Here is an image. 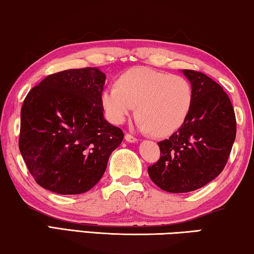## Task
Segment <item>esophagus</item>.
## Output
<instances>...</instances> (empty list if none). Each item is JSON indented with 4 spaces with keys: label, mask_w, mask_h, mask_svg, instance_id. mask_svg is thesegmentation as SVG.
Masks as SVG:
<instances>
[{
    "label": "esophagus",
    "mask_w": 254,
    "mask_h": 254,
    "mask_svg": "<svg viewBox=\"0 0 254 254\" xmlns=\"http://www.w3.org/2000/svg\"><path fill=\"white\" fill-rule=\"evenodd\" d=\"M125 139H126L127 142H129V143H135V142H137V140H138L135 136L128 134V132H126V134H125Z\"/></svg>",
    "instance_id": "obj_1"
}]
</instances>
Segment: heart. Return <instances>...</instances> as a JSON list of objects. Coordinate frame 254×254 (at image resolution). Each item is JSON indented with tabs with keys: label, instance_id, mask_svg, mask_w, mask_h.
<instances>
[{
	"label": "heart",
	"instance_id": "1",
	"mask_svg": "<svg viewBox=\"0 0 254 254\" xmlns=\"http://www.w3.org/2000/svg\"><path fill=\"white\" fill-rule=\"evenodd\" d=\"M192 86L186 77L149 67L126 70L103 90L102 106L112 123L122 124L135 109L139 126L154 135L178 130L192 106Z\"/></svg>",
	"mask_w": 254,
	"mask_h": 254
}]
</instances>
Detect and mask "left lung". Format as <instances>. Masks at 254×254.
Here are the masks:
<instances>
[{"label": "left lung", "instance_id": "8db88e82", "mask_svg": "<svg viewBox=\"0 0 254 254\" xmlns=\"http://www.w3.org/2000/svg\"><path fill=\"white\" fill-rule=\"evenodd\" d=\"M192 86V106L184 125L157 143L160 159L147 171L168 192H190L209 184L227 163L236 136L232 102L218 83L206 74L182 69Z\"/></svg>", "mask_w": 254, "mask_h": 254}]
</instances>
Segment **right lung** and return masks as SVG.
<instances>
[{
  "label": "right lung",
  "mask_w": 254,
  "mask_h": 254,
  "mask_svg": "<svg viewBox=\"0 0 254 254\" xmlns=\"http://www.w3.org/2000/svg\"><path fill=\"white\" fill-rule=\"evenodd\" d=\"M106 75L97 67L66 69L29 91L21 108L19 148L43 188L78 194L98 184L124 132L103 117Z\"/></svg>",
  "instance_id": "right-lung-1"
}]
</instances>
